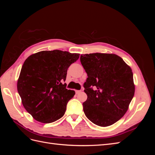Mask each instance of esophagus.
<instances>
[{
    "instance_id": "obj_1",
    "label": "esophagus",
    "mask_w": 155,
    "mask_h": 155,
    "mask_svg": "<svg viewBox=\"0 0 155 155\" xmlns=\"http://www.w3.org/2000/svg\"><path fill=\"white\" fill-rule=\"evenodd\" d=\"M80 92H81V91H76V94H79V93H80Z\"/></svg>"
}]
</instances>
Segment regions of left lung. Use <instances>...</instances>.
<instances>
[{
	"instance_id": "left-lung-1",
	"label": "left lung",
	"mask_w": 155,
	"mask_h": 155,
	"mask_svg": "<svg viewBox=\"0 0 155 155\" xmlns=\"http://www.w3.org/2000/svg\"><path fill=\"white\" fill-rule=\"evenodd\" d=\"M80 61L88 76L83 85L87 95L83 104L85 116L98 126L114 124L126 113L134 96L132 70L112 54H83Z\"/></svg>"
}]
</instances>
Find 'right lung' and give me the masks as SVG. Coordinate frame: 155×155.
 <instances>
[{
    "label": "right lung",
    "instance_id": "right-lung-1",
    "mask_svg": "<svg viewBox=\"0 0 155 155\" xmlns=\"http://www.w3.org/2000/svg\"><path fill=\"white\" fill-rule=\"evenodd\" d=\"M79 54L55 50L30 55L23 64L17 81L22 105L35 120L49 124L65 113L74 91L66 88L67 70Z\"/></svg>",
    "mask_w": 155,
    "mask_h": 155
}]
</instances>
